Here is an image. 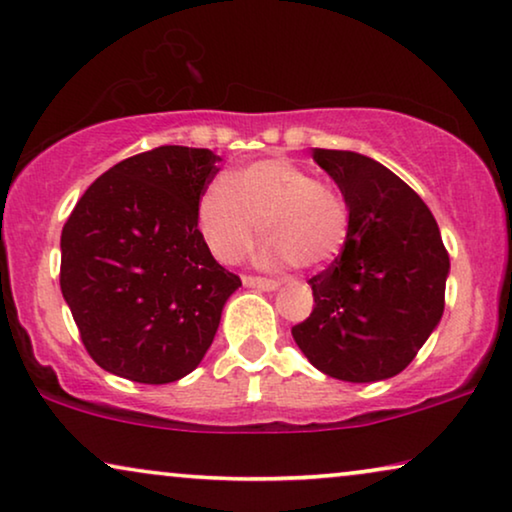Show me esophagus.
<instances>
[{"instance_id": "obj_1", "label": "esophagus", "mask_w": 512, "mask_h": 512, "mask_svg": "<svg viewBox=\"0 0 512 512\" xmlns=\"http://www.w3.org/2000/svg\"><path fill=\"white\" fill-rule=\"evenodd\" d=\"M243 285L246 287H257V290H278V280L271 278H259V276H243Z\"/></svg>"}]
</instances>
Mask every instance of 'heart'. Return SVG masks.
Instances as JSON below:
<instances>
[{
    "mask_svg": "<svg viewBox=\"0 0 512 512\" xmlns=\"http://www.w3.org/2000/svg\"><path fill=\"white\" fill-rule=\"evenodd\" d=\"M199 227L220 262L232 264L248 253L262 229L264 259L297 269H322L345 246L350 206L343 190L320 181L313 169L269 157L220 176L199 199Z\"/></svg>",
    "mask_w": 512,
    "mask_h": 512,
    "instance_id": "heart-1",
    "label": "heart"
}]
</instances>
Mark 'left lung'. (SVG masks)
Here are the masks:
<instances>
[{
    "label": "left lung",
    "instance_id": "1",
    "mask_svg": "<svg viewBox=\"0 0 512 512\" xmlns=\"http://www.w3.org/2000/svg\"><path fill=\"white\" fill-rule=\"evenodd\" d=\"M350 206L345 246L308 280L313 313L292 336L315 369L376 383L413 362L445 308L450 257L427 204L371 157L315 148Z\"/></svg>",
    "mask_w": 512,
    "mask_h": 512
}]
</instances>
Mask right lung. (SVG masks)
<instances>
[{"label": "right lung", "mask_w": 512, "mask_h": 512, "mask_svg": "<svg viewBox=\"0 0 512 512\" xmlns=\"http://www.w3.org/2000/svg\"><path fill=\"white\" fill-rule=\"evenodd\" d=\"M208 148L160 146L92 183L62 229L60 287L88 355L113 376L164 385L211 348L241 278L199 232L218 174Z\"/></svg>", "instance_id": "right-lung-1"}]
</instances>
